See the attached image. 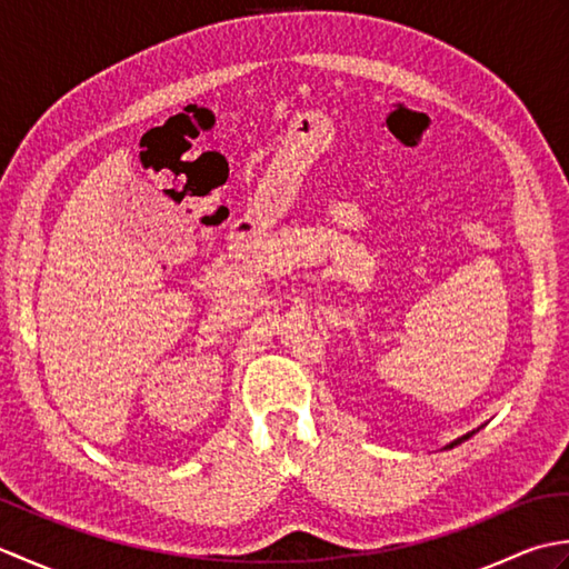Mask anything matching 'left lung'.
<instances>
[{
	"instance_id": "1",
	"label": "left lung",
	"mask_w": 569,
	"mask_h": 569,
	"mask_svg": "<svg viewBox=\"0 0 569 569\" xmlns=\"http://www.w3.org/2000/svg\"><path fill=\"white\" fill-rule=\"evenodd\" d=\"M477 430H471V432H467V435H462V438H457V440H452L450 445H445V450H452V447H457V445H462L465 440H469L471 438V435H475Z\"/></svg>"
}]
</instances>
